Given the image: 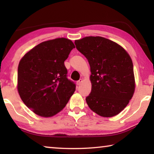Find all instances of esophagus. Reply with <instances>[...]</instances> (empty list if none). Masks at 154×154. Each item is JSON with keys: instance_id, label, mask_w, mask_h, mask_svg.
Returning <instances> with one entry per match:
<instances>
[{"instance_id": "obj_1", "label": "esophagus", "mask_w": 154, "mask_h": 154, "mask_svg": "<svg viewBox=\"0 0 154 154\" xmlns=\"http://www.w3.org/2000/svg\"><path fill=\"white\" fill-rule=\"evenodd\" d=\"M82 79H80L79 81H77V85H80L81 83H82Z\"/></svg>"}]
</instances>
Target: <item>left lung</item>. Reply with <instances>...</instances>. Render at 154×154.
Here are the masks:
<instances>
[{"instance_id":"obj_1","label":"left lung","mask_w":154,"mask_h":154,"mask_svg":"<svg viewBox=\"0 0 154 154\" xmlns=\"http://www.w3.org/2000/svg\"><path fill=\"white\" fill-rule=\"evenodd\" d=\"M75 44L90 66L92 90L85 98L88 105L102 117L116 116L134 92L133 64L128 54L118 44L101 36H86Z\"/></svg>"}]
</instances>
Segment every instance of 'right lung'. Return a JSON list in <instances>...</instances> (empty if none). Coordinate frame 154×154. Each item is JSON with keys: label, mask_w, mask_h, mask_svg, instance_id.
<instances>
[{"label": "right lung", "mask_w": 154, "mask_h": 154, "mask_svg": "<svg viewBox=\"0 0 154 154\" xmlns=\"http://www.w3.org/2000/svg\"><path fill=\"white\" fill-rule=\"evenodd\" d=\"M75 47L65 38L44 41L26 54L17 70V90L28 108L51 117L66 106L76 85L67 79L64 61Z\"/></svg>", "instance_id": "1"}]
</instances>
